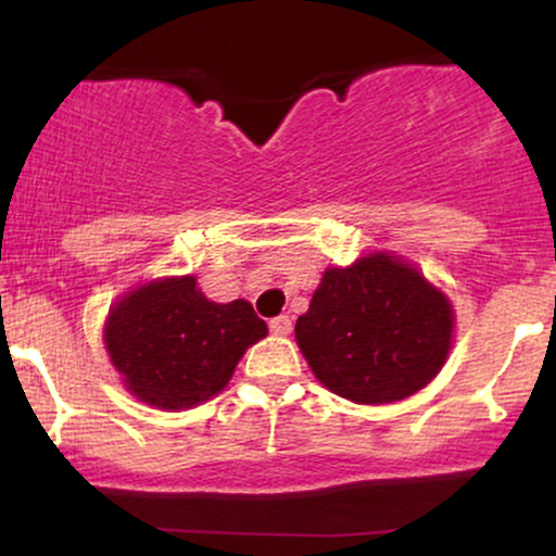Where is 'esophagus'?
<instances>
[{
    "mask_svg": "<svg viewBox=\"0 0 556 556\" xmlns=\"http://www.w3.org/2000/svg\"><path fill=\"white\" fill-rule=\"evenodd\" d=\"M269 329H271V334H290V329H292V318L290 316H277V318H271L269 321Z\"/></svg>",
    "mask_w": 556,
    "mask_h": 556,
    "instance_id": "1",
    "label": "esophagus"
}]
</instances>
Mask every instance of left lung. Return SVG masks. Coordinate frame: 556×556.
Wrapping results in <instances>:
<instances>
[{"mask_svg": "<svg viewBox=\"0 0 556 556\" xmlns=\"http://www.w3.org/2000/svg\"><path fill=\"white\" fill-rule=\"evenodd\" d=\"M452 324L442 292L413 266L374 253L324 274L295 340L324 387L381 405L410 397L439 374Z\"/></svg>", "mask_w": 556, "mask_h": 556, "instance_id": "left-lung-1", "label": "left lung"}]
</instances>
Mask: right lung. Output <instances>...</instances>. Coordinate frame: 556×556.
Wrapping results in <instances>:
<instances>
[{
  "instance_id": "add662e5",
  "label": "right lung",
  "mask_w": 556,
  "mask_h": 556,
  "mask_svg": "<svg viewBox=\"0 0 556 556\" xmlns=\"http://www.w3.org/2000/svg\"><path fill=\"white\" fill-rule=\"evenodd\" d=\"M261 337L266 324L251 303H212L193 277L132 290L110 311L104 329L127 389L167 410L219 394L242 353Z\"/></svg>"
}]
</instances>
